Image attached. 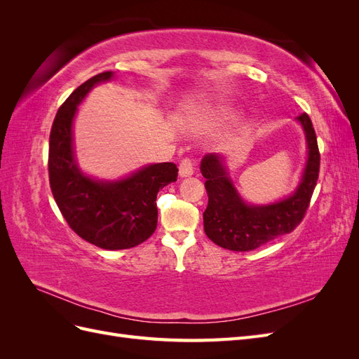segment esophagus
Instances as JSON below:
<instances>
[{
	"label": "esophagus",
	"mask_w": 359,
	"mask_h": 359,
	"mask_svg": "<svg viewBox=\"0 0 359 359\" xmlns=\"http://www.w3.org/2000/svg\"><path fill=\"white\" fill-rule=\"evenodd\" d=\"M194 172V163L190 158H184L180 163V177L186 178V177H191Z\"/></svg>",
	"instance_id": "34e87169"
}]
</instances>
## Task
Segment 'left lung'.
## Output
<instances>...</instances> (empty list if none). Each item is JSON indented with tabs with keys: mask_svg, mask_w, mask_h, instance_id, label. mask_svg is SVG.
Listing matches in <instances>:
<instances>
[{
	"mask_svg": "<svg viewBox=\"0 0 359 359\" xmlns=\"http://www.w3.org/2000/svg\"><path fill=\"white\" fill-rule=\"evenodd\" d=\"M297 121L306 135L309 157L295 191L278 202L247 203L229 177L224 157L212 153L202 158L201 172L208 193L203 229L212 243L232 252H250L290 233L302 222L319 178L320 154L310 116L301 114Z\"/></svg>",
	"mask_w": 359,
	"mask_h": 359,
	"instance_id": "left-lung-1",
	"label": "left lung"
}]
</instances>
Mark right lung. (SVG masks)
I'll use <instances>...</instances> for the list:
<instances>
[{
  "mask_svg": "<svg viewBox=\"0 0 359 359\" xmlns=\"http://www.w3.org/2000/svg\"><path fill=\"white\" fill-rule=\"evenodd\" d=\"M112 72L93 76L61 104L49 137V184L58 208L82 240L104 250L139 245L157 227V193L177 181L173 163H156L123 180L100 181L79 169L73 149V119L78 106Z\"/></svg>",
  "mask_w": 359,
  "mask_h": 359,
  "instance_id": "right-lung-1",
  "label": "right lung"
}]
</instances>
